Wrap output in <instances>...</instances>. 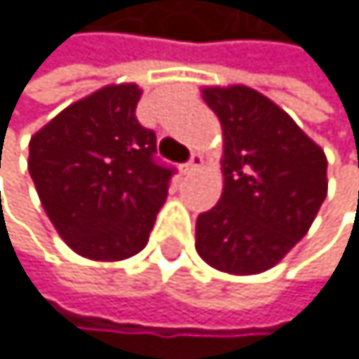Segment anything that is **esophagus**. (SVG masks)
I'll return each instance as SVG.
<instances>
[{"label": "esophagus", "instance_id": "34e87169", "mask_svg": "<svg viewBox=\"0 0 359 359\" xmlns=\"http://www.w3.org/2000/svg\"><path fill=\"white\" fill-rule=\"evenodd\" d=\"M201 165H203V156H201V154H192V156H189V161L185 163L183 170L185 172H196Z\"/></svg>", "mask_w": 359, "mask_h": 359}]
</instances>
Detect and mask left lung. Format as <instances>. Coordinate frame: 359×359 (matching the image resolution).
<instances>
[{
	"mask_svg": "<svg viewBox=\"0 0 359 359\" xmlns=\"http://www.w3.org/2000/svg\"><path fill=\"white\" fill-rule=\"evenodd\" d=\"M223 129V192L196 219V252L228 275L277 266L309 232L326 192V154L250 86H203Z\"/></svg>",
	"mask_w": 359,
	"mask_h": 359,
	"instance_id": "obj_1",
	"label": "left lung"
}]
</instances>
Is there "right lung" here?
I'll list each match as a JSON object with an SVG mask.
<instances>
[{
  "label": "right lung",
  "mask_w": 359,
  "mask_h": 359,
  "mask_svg": "<svg viewBox=\"0 0 359 359\" xmlns=\"http://www.w3.org/2000/svg\"><path fill=\"white\" fill-rule=\"evenodd\" d=\"M142 89L107 84L69 104L28 142V172L65 243L93 262H123L149 241L172 172L136 120Z\"/></svg>",
  "instance_id": "1"
}]
</instances>
